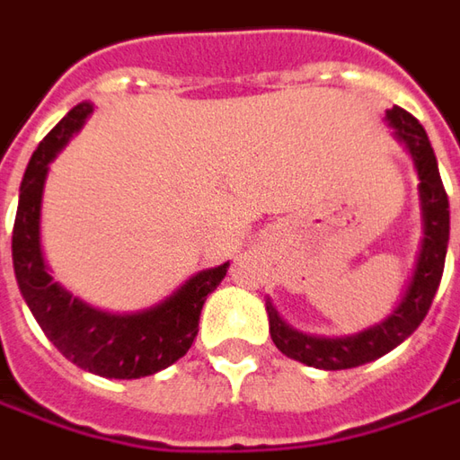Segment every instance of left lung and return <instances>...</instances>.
Returning a JSON list of instances; mask_svg holds the SVG:
<instances>
[{"instance_id":"1","label":"left lung","mask_w":460,"mask_h":460,"mask_svg":"<svg viewBox=\"0 0 460 460\" xmlns=\"http://www.w3.org/2000/svg\"><path fill=\"white\" fill-rule=\"evenodd\" d=\"M387 123L410 151L420 180L418 194H420V215H423V240H420L415 270L397 309L385 322L375 323L352 337H311L304 332H296L294 326L280 319L276 306L266 301L273 344L286 357L316 369H352L393 352L397 344H402L420 326L440 286L446 251H448V233H451V212H448V194L440 181L438 162L425 128L415 116L395 106L387 111Z\"/></svg>"}]
</instances>
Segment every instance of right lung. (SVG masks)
<instances>
[{
    "label": "right lung",
    "mask_w": 460,
    "mask_h": 460,
    "mask_svg": "<svg viewBox=\"0 0 460 460\" xmlns=\"http://www.w3.org/2000/svg\"><path fill=\"white\" fill-rule=\"evenodd\" d=\"M93 113L78 103L40 141L20 184L12 230V263L20 291L58 352L80 369L113 380H138L166 369L190 352L208 296L220 286L230 263L184 280L162 304L137 314H108L88 306L55 283L42 255L40 212L50 162Z\"/></svg>",
    "instance_id": "right-lung-1"
}]
</instances>
